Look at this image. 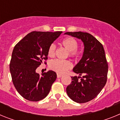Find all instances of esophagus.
I'll return each mask as SVG.
<instances>
[{"label":"esophagus","mask_w":120,"mask_h":120,"mask_svg":"<svg viewBox=\"0 0 120 120\" xmlns=\"http://www.w3.org/2000/svg\"><path fill=\"white\" fill-rule=\"evenodd\" d=\"M62 76V75H60V74H57V77L58 78H60V77H61Z\"/></svg>","instance_id":"1"}]
</instances>
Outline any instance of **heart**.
<instances>
[{
  "instance_id": "1",
  "label": "heart",
  "mask_w": 120,
  "mask_h": 120,
  "mask_svg": "<svg viewBox=\"0 0 120 120\" xmlns=\"http://www.w3.org/2000/svg\"><path fill=\"white\" fill-rule=\"evenodd\" d=\"M62 44L64 47L68 50V55L73 58H76L79 56L80 52L77 49L79 43L77 40L73 37H67L62 41ZM56 47L55 44H52L48 49L47 54L50 58L55 56ZM49 67L52 70L56 72L59 74H63L67 71L72 67V64L69 61L65 60L62 61L59 59H55L50 62Z\"/></svg>"
}]
</instances>
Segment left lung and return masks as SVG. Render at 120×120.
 <instances>
[{
	"mask_svg": "<svg viewBox=\"0 0 120 120\" xmlns=\"http://www.w3.org/2000/svg\"><path fill=\"white\" fill-rule=\"evenodd\" d=\"M65 34L80 39L84 44L83 56L73 70L80 76L71 77L67 93L75 102H88L97 97L107 82L108 64L103 46L89 33L68 32Z\"/></svg>",
	"mask_w": 120,
	"mask_h": 120,
	"instance_id": "8db88e82",
	"label": "left lung"
}]
</instances>
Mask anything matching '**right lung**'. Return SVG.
Masks as SVG:
<instances>
[{
	"mask_svg": "<svg viewBox=\"0 0 120 120\" xmlns=\"http://www.w3.org/2000/svg\"><path fill=\"white\" fill-rule=\"evenodd\" d=\"M61 33L33 31L15 45L9 70L15 88L25 99L40 101L49 93L56 73L49 70L40 76L36 69L47 60L49 47Z\"/></svg>",
	"mask_w": 120,
	"mask_h": 120,
	"instance_id": "1",
	"label": "right lung"
}]
</instances>
